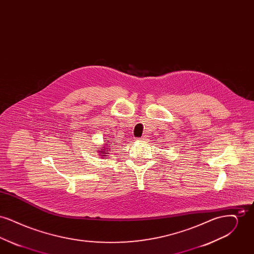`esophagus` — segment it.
<instances>
[{"label": "esophagus", "mask_w": 254, "mask_h": 254, "mask_svg": "<svg viewBox=\"0 0 254 254\" xmlns=\"http://www.w3.org/2000/svg\"><path fill=\"white\" fill-rule=\"evenodd\" d=\"M141 140H145V138H141Z\"/></svg>", "instance_id": "34e87169"}]
</instances>
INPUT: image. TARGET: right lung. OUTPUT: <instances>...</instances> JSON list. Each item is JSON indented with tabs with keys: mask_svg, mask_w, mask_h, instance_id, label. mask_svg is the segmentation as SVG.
<instances>
[{
	"mask_svg": "<svg viewBox=\"0 0 254 254\" xmlns=\"http://www.w3.org/2000/svg\"><path fill=\"white\" fill-rule=\"evenodd\" d=\"M106 145H107V144H106ZM112 145H113V144H112ZM105 148H109V147H105ZM104 150H105V149H104ZM100 152H101V154H102V155H103V154H104V152H105V153H108V152H106V151H100ZM103 156H104V157H106V156H107V155H103Z\"/></svg>",
	"mask_w": 254,
	"mask_h": 254,
	"instance_id": "right-lung-1",
	"label": "right lung"
}]
</instances>
